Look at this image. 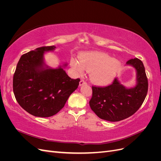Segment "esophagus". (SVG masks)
Instances as JSON below:
<instances>
[{"instance_id":"34e87169","label":"esophagus","mask_w":161,"mask_h":161,"mask_svg":"<svg viewBox=\"0 0 161 161\" xmlns=\"http://www.w3.org/2000/svg\"><path fill=\"white\" fill-rule=\"evenodd\" d=\"M86 82L85 81V80H81L80 82H79V86H82V85H86Z\"/></svg>"}]
</instances>
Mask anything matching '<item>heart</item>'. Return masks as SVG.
Returning a JSON list of instances; mask_svg holds the SVG:
<instances>
[{
    "label": "heart",
    "instance_id": "1",
    "mask_svg": "<svg viewBox=\"0 0 161 161\" xmlns=\"http://www.w3.org/2000/svg\"><path fill=\"white\" fill-rule=\"evenodd\" d=\"M70 65L78 75H82L85 69L91 72L90 79L94 84L105 86L113 81L120 69L121 63L107 53L95 52L84 53L79 60L72 58Z\"/></svg>",
    "mask_w": 161,
    "mask_h": 161
}]
</instances>
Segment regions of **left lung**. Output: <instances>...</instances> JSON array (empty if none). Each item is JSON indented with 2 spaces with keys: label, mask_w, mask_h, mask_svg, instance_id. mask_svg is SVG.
<instances>
[{
  "label": "left lung",
  "mask_w": 161,
  "mask_h": 161,
  "mask_svg": "<svg viewBox=\"0 0 161 161\" xmlns=\"http://www.w3.org/2000/svg\"><path fill=\"white\" fill-rule=\"evenodd\" d=\"M126 65L134 68L136 85L126 87L118 78L106 87L92 86V96L89 101L91 109L102 119L119 121L129 118L142 105L148 92V79L142 62L131 59Z\"/></svg>",
  "instance_id": "8db88e82"
}]
</instances>
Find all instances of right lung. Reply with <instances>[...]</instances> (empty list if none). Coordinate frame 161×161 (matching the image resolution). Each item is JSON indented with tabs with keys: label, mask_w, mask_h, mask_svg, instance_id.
Wrapping results in <instances>:
<instances>
[{
	"label": "right lung",
	"mask_w": 161,
	"mask_h": 161,
	"mask_svg": "<svg viewBox=\"0 0 161 161\" xmlns=\"http://www.w3.org/2000/svg\"><path fill=\"white\" fill-rule=\"evenodd\" d=\"M54 46L36 48L21 56L13 76V92L18 103L29 114L47 118L62 109L79 85L64 69L67 63L52 68L44 54L54 51Z\"/></svg>",
	"instance_id": "obj_1"
}]
</instances>
